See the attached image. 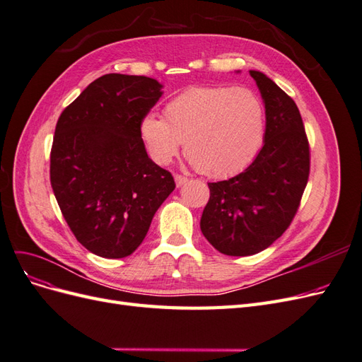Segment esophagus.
Listing matches in <instances>:
<instances>
[{"mask_svg": "<svg viewBox=\"0 0 362 362\" xmlns=\"http://www.w3.org/2000/svg\"><path fill=\"white\" fill-rule=\"evenodd\" d=\"M187 181H189V178L184 177V175H180V173L175 175V182H177V187H181V185H184Z\"/></svg>", "mask_w": 362, "mask_h": 362, "instance_id": "esophagus-1", "label": "esophagus"}]
</instances>
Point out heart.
I'll return each instance as SVG.
<instances>
[{
	"label": "heart",
	"instance_id": "heart-1",
	"mask_svg": "<svg viewBox=\"0 0 362 362\" xmlns=\"http://www.w3.org/2000/svg\"><path fill=\"white\" fill-rule=\"evenodd\" d=\"M266 129L259 98L245 87L196 86L164 107V117L148 113L140 134L156 161L166 164L185 140L194 169L210 178L246 169L262 146Z\"/></svg>",
	"mask_w": 362,
	"mask_h": 362
}]
</instances>
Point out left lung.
I'll return each mask as SVG.
<instances>
[{"label": "left lung", "instance_id": "8db88e82", "mask_svg": "<svg viewBox=\"0 0 362 362\" xmlns=\"http://www.w3.org/2000/svg\"><path fill=\"white\" fill-rule=\"evenodd\" d=\"M266 105L264 146L235 177L208 182L201 231L218 252L247 257L290 226L310 177V144L299 108L269 76L249 71Z\"/></svg>", "mask_w": 362, "mask_h": 362}]
</instances>
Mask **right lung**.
<instances>
[{
	"label": "right lung",
	"mask_w": 362,
	"mask_h": 362,
	"mask_svg": "<svg viewBox=\"0 0 362 362\" xmlns=\"http://www.w3.org/2000/svg\"><path fill=\"white\" fill-rule=\"evenodd\" d=\"M161 87L148 76L107 74L57 120L51 187L75 238L98 257L133 254L175 189L172 173L148 157L140 134Z\"/></svg>",
	"instance_id": "right-lung-1"
}]
</instances>
